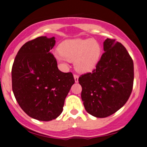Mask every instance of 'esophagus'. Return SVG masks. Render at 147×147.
<instances>
[{
  "instance_id": "34e87169",
  "label": "esophagus",
  "mask_w": 147,
  "mask_h": 147,
  "mask_svg": "<svg viewBox=\"0 0 147 147\" xmlns=\"http://www.w3.org/2000/svg\"><path fill=\"white\" fill-rule=\"evenodd\" d=\"M78 78H79V76L78 75H74V79H75V82H78Z\"/></svg>"
}]
</instances>
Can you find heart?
<instances>
[{
    "label": "heart",
    "instance_id": "obj_1",
    "mask_svg": "<svg viewBox=\"0 0 147 147\" xmlns=\"http://www.w3.org/2000/svg\"><path fill=\"white\" fill-rule=\"evenodd\" d=\"M102 48L95 39H72L62 43L59 52H55V57L62 65L74 62L78 72H88L95 69L99 61Z\"/></svg>",
    "mask_w": 147,
    "mask_h": 147
}]
</instances>
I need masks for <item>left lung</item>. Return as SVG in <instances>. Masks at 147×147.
<instances>
[{"label": "left lung", "instance_id": "8db88e82", "mask_svg": "<svg viewBox=\"0 0 147 147\" xmlns=\"http://www.w3.org/2000/svg\"><path fill=\"white\" fill-rule=\"evenodd\" d=\"M103 50L95 69L78 79L85 110L97 118L108 117L122 108L134 84V62L123 45L107 39Z\"/></svg>", "mask_w": 147, "mask_h": 147}]
</instances>
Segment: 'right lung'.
<instances>
[{"label": "right lung", "mask_w": 147, "mask_h": 147, "mask_svg": "<svg viewBox=\"0 0 147 147\" xmlns=\"http://www.w3.org/2000/svg\"><path fill=\"white\" fill-rule=\"evenodd\" d=\"M55 38L39 36L24 44L13 64L12 90L21 109L30 117L42 121L57 119L75 83L72 72L58 69L50 52Z\"/></svg>", "instance_id": "obj_1"}]
</instances>
